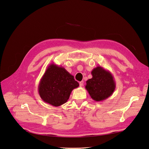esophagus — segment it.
<instances>
[{
	"mask_svg": "<svg viewBox=\"0 0 149 149\" xmlns=\"http://www.w3.org/2000/svg\"><path fill=\"white\" fill-rule=\"evenodd\" d=\"M84 81H81L79 82L80 86H81V87L84 85Z\"/></svg>",
	"mask_w": 149,
	"mask_h": 149,
	"instance_id": "esophagus-1",
	"label": "esophagus"
}]
</instances>
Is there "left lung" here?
Instances as JSON below:
<instances>
[{"label": "left lung", "instance_id": "8db88e82", "mask_svg": "<svg viewBox=\"0 0 149 149\" xmlns=\"http://www.w3.org/2000/svg\"><path fill=\"white\" fill-rule=\"evenodd\" d=\"M92 77L86 81L85 88L95 101L101 102L111 96L115 89V84L111 73L101 66L91 72Z\"/></svg>", "mask_w": 149, "mask_h": 149}]
</instances>
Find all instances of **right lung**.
Segmentation results:
<instances>
[{
  "mask_svg": "<svg viewBox=\"0 0 149 149\" xmlns=\"http://www.w3.org/2000/svg\"><path fill=\"white\" fill-rule=\"evenodd\" d=\"M79 86L73 76L63 67L52 63L41 77L38 90L43 101L59 107L68 101L72 91Z\"/></svg>",
  "mask_w": 149,
  "mask_h": 149,
  "instance_id": "1",
  "label": "right lung"
}]
</instances>
